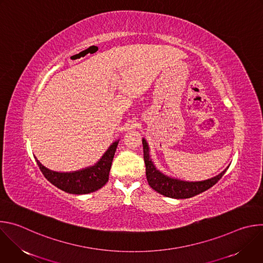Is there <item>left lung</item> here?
I'll return each mask as SVG.
<instances>
[{
    "mask_svg": "<svg viewBox=\"0 0 263 263\" xmlns=\"http://www.w3.org/2000/svg\"><path fill=\"white\" fill-rule=\"evenodd\" d=\"M142 146H143V159L145 163V175L148 185L152 189L168 198L173 199H189L194 196H197L212 187L222 176L226 173L228 168L222 171L219 175L204 181L198 182H189L182 181L179 179H175L162 174L159 170H157L149 157V149L147 142L144 138H142Z\"/></svg>",
    "mask_w": 263,
    "mask_h": 263,
    "instance_id": "obj_1",
    "label": "left lung"
}]
</instances>
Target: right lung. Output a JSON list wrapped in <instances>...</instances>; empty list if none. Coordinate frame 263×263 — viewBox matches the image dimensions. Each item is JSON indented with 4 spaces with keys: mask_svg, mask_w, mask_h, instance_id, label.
Instances as JSON below:
<instances>
[{
    "mask_svg": "<svg viewBox=\"0 0 263 263\" xmlns=\"http://www.w3.org/2000/svg\"><path fill=\"white\" fill-rule=\"evenodd\" d=\"M118 143L119 140L112 143L95 165L76 172H55L44 166L36 157L35 160L48 181L58 187L59 190L72 195L90 194L102 189L108 182L110 167L117 151Z\"/></svg>",
    "mask_w": 263,
    "mask_h": 263,
    "instance_id": "1",
    "label": "right lung"
}]
</instances>
